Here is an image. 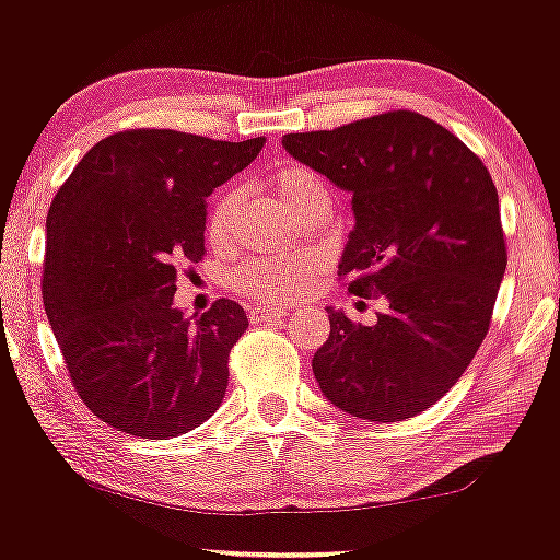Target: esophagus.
Wrapping results in <instances>:
<instances>
[{"label": "esophagus", "mask_w": 560, "mask_h": 560, "mask_svg": "<svg viewBox=\"0 0 560 560\" xmlns=\"http://www.w3.org/2000/svg\"><path fill=\"white\" fill-rule=\"evenodd\" d=\"M247 316L253 324H266V320L287 318V311L284 307H273V305H249Z\"/></svg>", "instance_id": "34e87169"}]
</instances>
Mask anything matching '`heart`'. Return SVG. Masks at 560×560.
<instances>
[{
	"mask_svg": "<svg viewBox=\"0 0 560 560\" xmlns=\"http://www.w3.org/2000/svg\"><path fill=\"white\" fill-rule=\"evenodd\" d=\"M266 186L271 195L294 218L305 213L313 202L318 199H329V186L316 171L305 168V165H276L266 176ZM236 197L234 189H223L210 205L208 213V242L213 247H223L231 236V223H234ZM320 268V260L311 253H287V255H266V258H247L231 271V284L249 298L281 302L292 300L305 292L313 284Z\"/></svg>",
	"mask_w": 560,
	"mask_h": 560,
	"instance_id": "b5f03b06",
	"label": "heart"
}]
</instances>
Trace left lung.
<instances>
[{
    "label": "left lung",
    "mask_w": 560,
    "mask_h": 560,
    "mask_svg": "<svg viewBox=\"0 0 560 560\" xmlns=\"http://www.w3.org/2000/svg\"><path fill=\"white\" fill-rule=\"evenodd\" d=\"M281 144L350 191L355 229L339 279L350 294H384L389 305L374 326L326 307L318 387L358 419H413L464 376L490 331L508 262L490 171L413 110L287 133Z\"/></svg>",
    "instance_id": "obj_1"
}]
</instances>
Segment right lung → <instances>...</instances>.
<instances>
[{
  "label": "right lung",
  "instance_id": "1",
  "mask_svg": "<svg viewBox=\"0 0 560 560\" xmlns=\"http://www.w3.org/2000/svg\"><path fill=\"white\" fill-rule=\"evenodd\" d=\"M262 141L128 128L96 141L49 205L44 311L75 392L118 432L171 440L226 395L247 313L221 298L191 320L173 294L178 268L205 258V199Z\"/></svg>",
  "mask_w": 560,
  "mask_h": 560
}]
</instances>
